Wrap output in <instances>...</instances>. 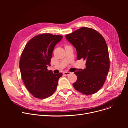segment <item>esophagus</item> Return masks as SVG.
I'll return each mask as SVG.
<instances>
[{
  "label": "esophagus",
  "mask_w": 128,
  "mask_h": 128,
  "mask_svg": "<svg viewBox=\"0 0 128 128\" xmlns=\"http://www.w3.org/2000/svg\"><path fill=\"white\" fill-rule=\"evenodd\" d=\"M63 74L65 76H69V75L71 74V72H68V71H64V72H63Z\"/></svg>",
  "instance_id": "34e87169"
}]
</instances>
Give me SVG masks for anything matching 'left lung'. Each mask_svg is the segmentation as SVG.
<instances>
[{
	"label": "left lung",
	"mask_w": 128,
	"mask_h": 128,
	"mask_svg": "<svg viewBox=\"0 0 128 128\" xmlns=\"http://www.w3.org/2000/svg\"><path fill=\"white\" fill-rule=\"evenodd\" d=\"M65 38L76 48L78 60L86 61V68L74 72L78 78L73 86L84 94H95L103 86L110 67L105 40L96 30L84 27Z\"/></svg>",
	"instance_id": "1"
}]
</instances>
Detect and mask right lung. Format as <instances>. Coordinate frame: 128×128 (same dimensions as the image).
<instances>
[{
    "instance_id": "obj_1",
    "label": "right lung",
    "mask_w": 128,
    "mask_h": 128,
    "mask_svg": "<svg viewBox=\"0 0 128 128\" xmlns=\"http://www.w3.org/2000/svg\"><path fill=\"white\" fill-rule=\"evenodd\" d=\"M63 38L50 33L39 34L26 44L21 54L19 66L25 86L35 98L44 99L55 92L62 73L53 74L47 67L50 65L52 51Z\"/></svg>"
}]
</instances>
